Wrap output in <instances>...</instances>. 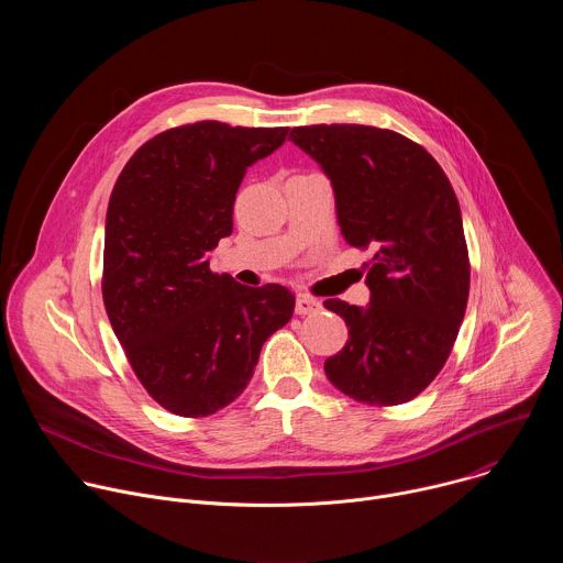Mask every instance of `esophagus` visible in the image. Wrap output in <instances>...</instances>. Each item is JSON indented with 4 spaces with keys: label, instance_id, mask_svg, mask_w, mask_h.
I'll return each instance as SVG.
<instances>
[{
    "label": "esophagus",
    "instance_id": "obj_1",
    "mask_svg": "<svg viewBox=\"0 0 563 563\" xmlns=\"http://www.w3.org/2000/svg\"><path fill=\"white\" fill-rule=\"evenodd\" d=\"M318 309V300L307 296V294H298L296 296V313L305 316V313H313Z\"/></svg>",
    "mask_w": 563,
    "mask_h": 563
}]
</instances>
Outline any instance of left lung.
Instances as JSON below:
<instances>
[{"instance_id": "obj_1", "label": "left lung", "mask_w": 563, "mask_h": 563, "mask_svg": "<svg viewBox=\"0 0 563 563\" xmlns=\"http://www.w3.org/2000/svg\"><path fill=\"white\" fill-rule=\"evenodd\" d=\"M289 140L330 178L343 238L374 254L367 307L325 300L350 328L325 374L361 404H408L445 365L467 305L454 189L421 144L387 129L313 124L291 129Z\"/></svg>"}]
</instances>
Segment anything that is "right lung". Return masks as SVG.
<instances>
[{
	"label": "right lung",
	"mask_w": 563,
	"mask_h": 563,
	"mask_svg": "<svg viewBox=\"0 0 563 563\" xmlns=\"http://www.w3.org/2000/svg\"><path fill=\"white\" fill-rule=\"evenodd\" d=\"M287 133L176 126L144 142L113 187L104 307L144 389L178 417H209L243 394L263 343L294 313L287 287H245L209 269V252L233 229L240 183Z\"/></svg>",
	"instance_id": "obj_1"
}]
</instances>
